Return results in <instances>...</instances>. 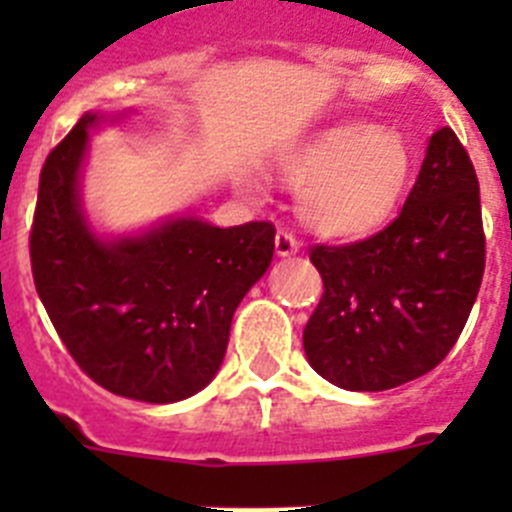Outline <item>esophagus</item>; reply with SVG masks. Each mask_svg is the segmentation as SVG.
Instances as JSON below:
<instances>
[{"label": "esophagus", "mask_w": 512, "mask_h": 512, "mask_svg": "<svg viewBox=\"0 0 512 512\" xmlns=\"http://www.w3.org/2000/svg\"><path fill=\"white\" fill-rule=\"evenodd\" d=\"M274 246H277V256H295L300 251V241L289 230H279L277 238H274Z\"/></svg>", "instance_id": "esophagus-1"}]
</instances>
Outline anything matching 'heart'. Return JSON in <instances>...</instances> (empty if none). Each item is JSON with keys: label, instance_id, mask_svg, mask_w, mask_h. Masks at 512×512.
I'll use <instances>...</instances> for the list:
<instances>
[{"label": "heart", "instance_id": "1", "mask_svg": "<svg viewBox=\"0 0 512 512\" xmlns=\"http://www.w3.org/2000/svg\"><path fill=\"white\" fill-rule=\"evenodd\" d=\"M413 148L395 128L343 122L305 140L279 166L300 189V220L325 238H361L392 217L413 176ZM256 194L253 182H241Z\"/></svg>", "mask_w": 512, "mask_h": 512}]
</instances>
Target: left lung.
I'll return each mask as SVG.
<instances>
[{
  "label": "left lung",
  "instance_id": "obj_1",
  "mask_svg": "<svg viewBox=\"0 0 512 512\" xmlns=\"http://www.w3.org/2000/svg\"><path fill=\"white\" fill-rule=\"evenodd\" d=\"M323 297L307 320L305 354L330 384L382 392L446 359L485 274L479 182L451 128L431 135L405 207L377 235L315 246Z\"/></svg>",
  "mask_w": 512,
  "mask_h": 512
}]
</instances>
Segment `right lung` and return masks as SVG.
I'll use <instances>...</instances> for the list:
<instances>
[{
  "instance_id": "right-lung-1",
  "label": "right lung",
  "mask_w": 512,
  "mask_h": 512,
  "mask_svg": "<svg viewBox=\"0 0 512 512\" xmlns=\"http://www.w3.org/2000/svg\"><path fill=\"white\" fill-rule=\"evenodd\" d=\"M122 117L87 112L48 153L30 261L76 364L112 395L166 405L215 379L235 310L269 269L277 230L179 215L138 233H97L81 205V169L89 133Z\"/></svg>"
}]
</instances>
